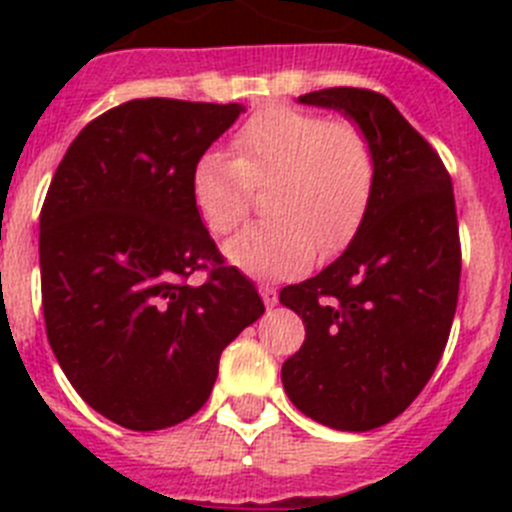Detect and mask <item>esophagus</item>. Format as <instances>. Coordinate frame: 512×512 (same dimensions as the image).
Masks as SVG:
<instances>
[{
  "label": "esophagus",
  "instance_id": "34e87169",
  "mask_svg": "<svg viewBox=\"0 0 512 512\" xmlns=\"http://www.w3.org/2000/svg\"><path fill=\"white\" fill-rule=\"evenodd\" d=\"M259 295L266 307L277 305V287H274V284H259Z\"/></svg>",
  "mask_w": 512,
  "mask_h": 512
}]
</instances>
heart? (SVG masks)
Wrapping results in <instances>:
<instances>
[{
  "label": "heart",
  "mask_w": 512,
  "mask_h": 512,
  "mask_svg": "<svg viewBox=\"0 0 512 512\" xmlns=\"http://www.w3.org/2000/svg\"><path fill=\"white\" fill-rule=\"evenodd\" d=\"M374 148L354 122L318 112L264 107L233 135V156L205 151L192 171V197L207 228L225 235L243 223L253 187H264L269 220L225 243L233 266L259 279L295 277L318 251L351 241L374 187Z\"/></svg>",
  "instance_id": "heart-1"
}]
</instances>
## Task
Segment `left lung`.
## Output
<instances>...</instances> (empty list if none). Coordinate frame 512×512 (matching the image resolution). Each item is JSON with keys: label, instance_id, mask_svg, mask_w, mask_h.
I'll use <instances>...</instances> for the list:
<instances>
[{"label": "left lung", "instance_id": "1", "mask_svg": "<svg viewBox=\"0 0 512 512\" xmlns=\"http://www.w3.org/2000/svg\"><path fill=\"white\" fill-rule=\"evenodd\" d=\"M356 122L374 148V187L354 241L279 302L305 323L282 366L307 418L364 433L395 420L436 372L459 300L461 248L451 176L384 94L333 87L302 94Z\"/></svg>", "mask_w": 512, "mask_h": 512}]
</instances>
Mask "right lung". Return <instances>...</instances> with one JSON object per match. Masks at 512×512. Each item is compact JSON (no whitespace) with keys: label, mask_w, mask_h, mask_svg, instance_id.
I'll return each instance as SVG.
<instances>
[{"label":"right lung","mask_w":512,"mask_h":512,"mask_svg":"<svg viewBox=\"0 0 512 512\" xmlns=\"http://www.w3.org/2000/svg\"><path fill=\"white\" fill-rule=\"evenodd\" d=\"M243 104L130 99L81 130L40 210L48 343L89 408L130 431L207 402L223 348L264 315L192 197L197 158ZM210 268L205 285L186 279Z\"/></svg>","instance_id":"add662e5"}]
</instances>
